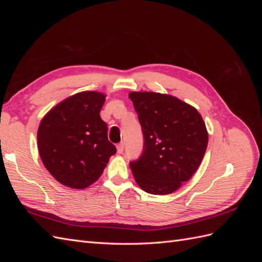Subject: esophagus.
<instances>
[{
    "instance_id": "1",
    "label": "esophagus",
    "mask_w": 262,
    "mask_h": 262,
    "mask_svg": "<svg viewBox=\"0 0 262 262\" xmlns=\"http://www.w3.org/2000/svg\"><path fill=\"white\" fill-rule=\"evenodd\" d=\"M123 149H124V143H123V142H120V143H119V144L117 145V150H118V153H119V154H121V153L123 152Z\"/></svg>"
}]
</instances>
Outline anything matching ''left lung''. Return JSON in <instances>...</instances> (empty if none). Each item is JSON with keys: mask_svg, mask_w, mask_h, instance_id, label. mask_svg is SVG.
<instances>
[{"mask_svg": "<svg viewBox=\"0 0 262 262\" xmlns=\"http://www.w3.org/2000/svg\"><path fill=\"white\" fill-rule=\"evenodd\" d=\"M129 97L143 132V152L130 167L147 193H171L193 176L208 146V131L198 110L160 93L132 92Z\"/></svg>", "mask_w": 262, "mask_h": 262, "instance_id": "obj_1", "label": "left lung"}]
</instances>
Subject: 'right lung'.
<instances>
[{
    "mask_svg": "<svg viewBox=\"0 0 262 262\" xmlns=\"http://www.w3.org/2000/svg\"><path fill=\"white\" fill-rule=\"evenodd\" d=\"M105 95L82 92L53 107L39 124L41 161L60 184L84 189L104 171L116 146L108 140V126L99 116Z\"/></svg>",
    "mask_w": 262,
    "mask_h": 262,
    "instance_id": "right-lung-1",
    "label": "right lung"
}]
</instances>
